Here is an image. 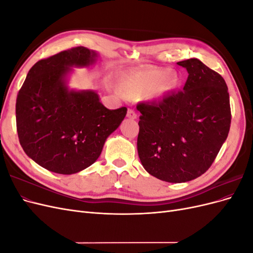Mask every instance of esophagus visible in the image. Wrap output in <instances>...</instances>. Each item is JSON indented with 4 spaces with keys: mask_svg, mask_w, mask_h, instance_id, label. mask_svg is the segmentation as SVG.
<instances>
[{
    "mask_svg": "<svg viewBox=\"0 0 253 253\" xmlns=\"http://www.w3.org/2000/svg\"><path fill=\"white\" fill-rule=\"evenodd\" d=\"M126 116H127L128 118H131V119H136V118H137V114H136V112H135L133 109H128V110H127Z\"/></svg>",
    "mask_w": 253,
    "mask_h": 253,
    "instance_id": "1",
    "label": "esophagus"
}]
</instances>
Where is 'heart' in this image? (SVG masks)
<instances>
[{
  "instance_id": "1",
  "label": "heart",
  "mask_w": 253,
  "mask_h": 253,
  "mask_svg": "<svg viewBox=\"0 0 253 253\" xmlns=\"http://www.w3.org/2000/svg\"><path fill=\"white\" fill-rule=\"evenodd\" d=\"M166 68H147L129 75L124 81L125 94L133 99H138L147 94L162 96L178 84L177 76L168 74Z\"/></svg>"
}]
</instances>
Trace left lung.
Instances as JSON below:
<instances>
[{"label":"left lung","mask_w":253,"mask_h":253,"mask_svg":"<svg viewBox=\"0 0 253 253\" xmlns=\"http://www.w3.org/2000/svg\"><path fill=\"white\" fill-rule=\"evenodd\" d=\"M187 68L182 90L158 101L140 102L137 150L143 168L168 182L200 177L227 139L231 109L221 76L197 59L177 62Z\"/></svg>","instance_id":"8db88e82"}]
</instances>
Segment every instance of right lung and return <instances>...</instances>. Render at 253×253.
Wrapping results in <instances>:
<instances>
[{"instance_id": "right-lung-1", "label": "right lung", "mask_w": 253, "mask_h": 253, "mask_svg": "<svg viewBox=\"0 0 253 253\" xmlns=\"http://www.w3.org/2000/svg\"><path fill=\"white\" fill-rule=\"evenodd\" d=\"M96 52L73 47L42 59L30 68L16 102L21 147L38 165L59 174L86 169L100 156L106 138L127 109L109 110L91 90H68L71 66H87Z\"/></svg>"}]
</instances>
